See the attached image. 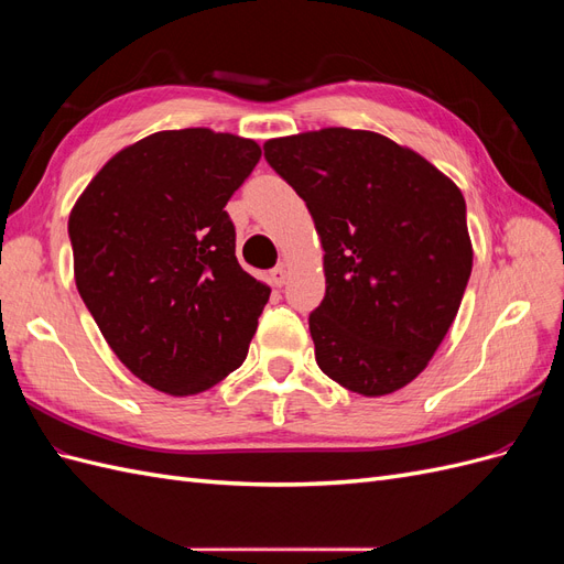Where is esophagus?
Listing matches in <instances>:
<instances>
[{
  "mask_svg": "<svg viewBox=\"0 0 564 564\" xmlns=\"http://www.w3.org/2000/svg\"><path fill=\"white\" fill-rule=\"evenodd\" d=\"M268 280H270L272 286H282V284L286 282V268H284V265L272 268V270L268 272Z\"/></svg>",
  "mask_w": 564,
  "mask_h": 564,
  "instance_id": "obj_1",
  "label": "esophagus"
}]
</instances>
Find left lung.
Instances as JSON below:
<instances>
[{"instance_id": "obj_1", "label": "left lung", "mask_w": 564, "mask_h": 564, "mask_svg": "<svg viewBox=\"0 0 564 564\" xmlns=\"http://www.w3.org/2000/svg\"><path fill=\"white\" fill-rule=\"evenodd\" d=\"M263 150L324 249L327 292L308 317L319 369L365 398L400 390L431 362L466 292L464 195L419 152L373 131L332 127Z\"/></svg>"}]
</instances>
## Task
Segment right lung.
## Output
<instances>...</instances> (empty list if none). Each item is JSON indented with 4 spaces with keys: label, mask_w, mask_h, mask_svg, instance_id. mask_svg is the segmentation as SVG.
<instances>
[{
    "label": "right lung",
    "mask_w": 564,
    "mask_h": 564,
    "mask_svg": "<svg viewBox=\"0 0 564 564\" xmlns=\"http://www.w3.org/2000/svg\"><path fill=\"white\" fill-rule=\"evenodd\" d=\"M259 160L232 133L158 131L119 150L70 212L84 305L122 365L166 395L240 367L270 299L237 263L226 212Z\"/></svg>",
    "instance_id": "right-lung-1"
}]
</instances>
